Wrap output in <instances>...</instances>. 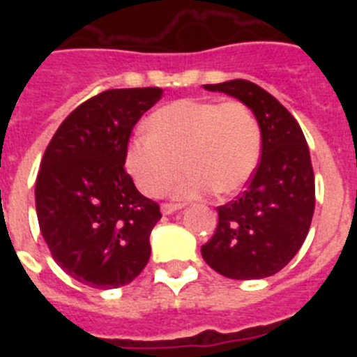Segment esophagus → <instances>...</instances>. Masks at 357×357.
Listing matches in <instances>:
<instances>
[{"label":"esophagus","mask_w":357,"mask_h":357,"mask_svg":"<svg viewBox=\"0 0 357 357\" xmlns=\"http://www.w3.org/2000/svg\"><path fill=\"white\" fill-rule=\"evenodd\" d=\"M182 207L184 206H181V204H162V206H160V213L173 214V213H176V211H181Z\"/></svg>","instance_id":"esophagus-1"}]
</instances>
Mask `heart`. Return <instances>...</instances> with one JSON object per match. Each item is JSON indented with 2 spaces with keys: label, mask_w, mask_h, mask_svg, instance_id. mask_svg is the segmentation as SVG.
I'll list each match as a JSON object with an SVG mask.
<instances>
[{
  "label": "heart",
  "mask_w": 357,
  "mask_h": 357,
  "mask_svg": "<svg viewBox=\"0 0 357 357\" xmlns=\"http://www.w3.org/2000/svg\"><path fill=\"white\" fill-rule=\"evenodd\" d=\"M148 128L128 144L127 169L150 197L162 195L184 166L189 173L173 188L175 197L236 195L259 164V123L241 102L176 100L157 109Z\"/></svg>",
  "instance_id": "heart-1"
}]
</instances>
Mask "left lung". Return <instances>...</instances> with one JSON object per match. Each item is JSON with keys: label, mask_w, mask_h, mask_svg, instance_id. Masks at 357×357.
I'll list each match as a JSON object with an SVG mask.
<instances>
[{"label": "left lung", "mask_w": 357, "mask_h": 357, "mask_svg": "<svg viewBox=\"0 0 357 357\" xmlns=\"http://www.w3.org/2000/svg\"><path fill=\"white\" fill-rule=\"evenodd\" d=\"M248 107L261 128V160L247 191L218 207V227L202 257L223 277L264 279L280 272L309 232L314 173L298 123L275 98L248 80L204 85Z\"/></svg>", "instance_id": "8db88e82"}]
</instances>
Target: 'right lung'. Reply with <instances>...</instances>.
I'll return each mask as SVG.
<instances>
[{
    "mask_svg": "<svg viewBox=\"0 0 357 357\" xmlns=\"http://www.w3.org/2000/svg\"><path fill=\"white\" fill-rule=\"evenodd\" d=\"M160 96L159 87L103 91L73 110L44 151L36 182L40 234L82 284L119 288L150 259L159 206L123 166L132 128Z\"/></svg>",
    "mask_w": 357,
    "mask_h": 357,
    "instance_id": "1",
    "label": "right lung"
}]
</instances>
